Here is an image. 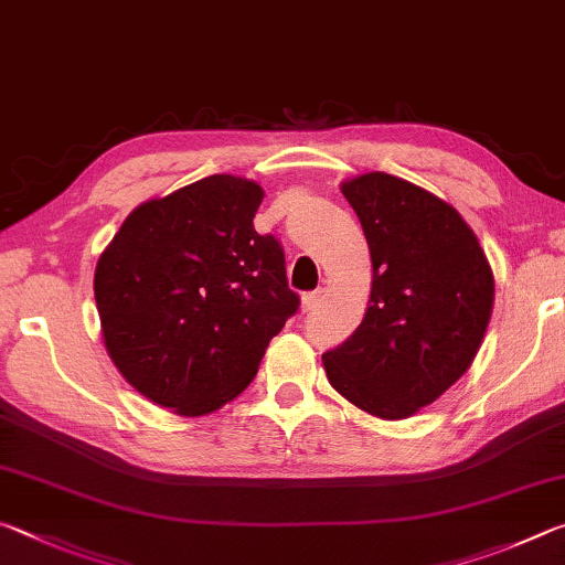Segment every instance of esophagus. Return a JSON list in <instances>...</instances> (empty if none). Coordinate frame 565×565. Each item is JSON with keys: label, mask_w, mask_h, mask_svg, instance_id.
<instances>
[{"label": "esophagus", "mask_w": 565, "mask_h": 565, "mask_svg": "<svg viewBox=\"0 0 565 565\" xmlns=\"http://www.w3.org/2000/svg\"><path fill=\"white\" fill-rule=\"evenodd\" d=\"M321 303V291H311V294H303V299H301V309L309 313V311H313L317 309V306Z\"/></svg>", "instance_id": "34e87169"}]
</instances>
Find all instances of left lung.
<instances>
[{"label":"left lung","mask_w":565,"mask_h":565,"mask_svg":"<svg viewBox=\"0 0 565 565\" xmlns=\"http://www.w3.org/2000/svg\"><path fill=\"white\" fill-rule=\"evenodd\" d=\"M369 242L363 321L323 353L331 386L379 418H408L451 388L481 349L493 274L461 214L411 181L371 171L341 184Z\"/></svg>","instance_id":"obj_1"}]
</instances>
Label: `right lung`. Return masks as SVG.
<instances>
[{
  "label": "right lung",
  "mask_w": 565,
  "mask_h": 565,
  "mask_svg": "<svg viewBox=\"0 0 565 565\" xmlns=\"http://www.w3.org/2000/svg\"><path fill=\"white\" fill-rule=\"evenodd\" d=\"M262 199L242 177L194 181L134 209L97 262L94 299L114 366L181 416L242 394L299 309L281 244L254 228Z\"/></svg>",
  "instance_id": "1"
}]
</instances>
